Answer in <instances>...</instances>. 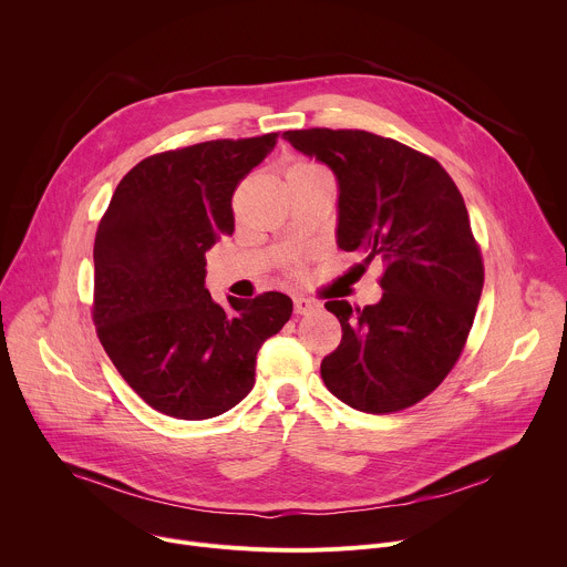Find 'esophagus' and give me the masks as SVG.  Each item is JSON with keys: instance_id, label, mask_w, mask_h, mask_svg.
I'll return each mask as SVG.
<instances>
[{"instance_id": "1", "label": "esophagus", "mask_w": 567, "mask_h": 567, "mask_svg": "<svg viewBox=\"0 0 567 567\" xmlns=\"http://www.w3.org/2000/svg\"><path fill=\"white\" fill-rule=\"evenodd\" d=\"M318 309H320V305H318L316 300H311V298H305V296H296V298H293V311L300 313V316L313 313V311H318Z\"/></svg>"}]
</instances>
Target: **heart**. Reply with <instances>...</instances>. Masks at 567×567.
<instances>
[{
    "mask_svg": "<svg viewBox=\"0 0 567 567\" xmlns=\"http://www.w3.org/2000/svg\"><path fill=\"white\" fill-rule=\"evenodd\" d=\"M307 171H322L318 164H313V161H305V158H298L293 161V164L287 168V173H307ZM293 271L298 274L300 269L293 267Z\"/></svg>",
    "mask_w": 567,
    "mask_h": 567,
    "instance_id": "b5f03b06",
    "label": "heart"
}]
</instances>
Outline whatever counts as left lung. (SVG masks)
<instances>
[{"label":"left lung","instance_id":"8db88e82","mask_svg":"<svg viewBox=\"0 0 567 567\" xmlns=\"http://www.w3.org/2000/svg\"><path fill=\"white\" fill-rule=\"evenodd\" d=\"M282 136L334 171L339 247L383 262L377 305L326 302L343 339L320 377L357 411L411 409L457 363L482 293L484 265L464 199L440 161L394 138L328 127Z\"/></svg>","mask_w":567,"mask_h":567}]
</instances>
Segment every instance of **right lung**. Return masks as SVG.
<instances>
[{"mask_svg":"<svg viewBox=\"0 0 567 567\" xmlns=\"http://www.w3.org/2000/svg\"><path fill=\"white\" fill-rule=\"evenodd\" d=\"M278 132L217 138L143 158L116 186L94 241L96 334L127 385L154 411L208 420L256 383V357L291 316V298L204 287L206 251L233 233L230 199Z\"/></svg>","mask_w":567,"mask_h":567,"instance_id":"right-lung-1","label":"right lung"}]
</instances>
